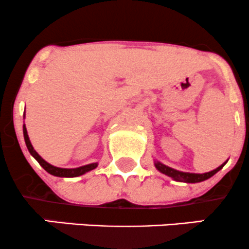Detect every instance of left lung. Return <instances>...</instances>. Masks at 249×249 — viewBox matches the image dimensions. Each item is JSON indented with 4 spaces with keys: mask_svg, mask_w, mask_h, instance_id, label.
Returning <instances> with one entry per match:
<instances>
[{
    "mask_svg": "<svg viewBox=\"0 0 249 249\" xmlns=\"http://www.w3.org/2000/svg\"><path fill=\"white\" fill-rule=\"evenodd\" d=\"M223 166H224V163L221 164L219 167H217L216 169H213V171H211V172L203 173V174H196V173H186V172L177 171V169H173V168H171V167L161 163V162L155 161V167L159 172L168 175V177H171L172 179H174L175 181L191 182V184H195V182H200V181H204V180L209 179V178H211L213 175L216 174L217 172L221 171L222 167Z\"/></svg>",
    "mask_w": 249,
    "mask_h": 249,
    "instance_id": "left-lung-1",
    "label": "left lung"
}]
</instances>
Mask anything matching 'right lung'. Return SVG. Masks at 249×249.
I'll list each match as a JSON object with an SVG mask.
<instances>
[{"instance_id":"1","label":"right lung","mask_w":249,"mask_h":249,"mask_svg":"<svg viewBox=\"0 0 249 249\" xmlns=\"http://www.w3.org/2000/svg\"><path fill=\"white\" fill-rule=\"evenodd\" d=\"M23 137H25L26 145H27V149H28V151L31 153V155H32L33 158H35L36 161L39 162V164H40V166L43 167L46 172L50 173V174L54 175V177H63V178L80 177V175L85 174V173L89 172V171H91V169H94L98 167V163H96V162L95 163H89V164H86V166L78 167V168H59V167H54V166H52V164L48 163V162H46L43 158H40V155H39V154L35 150V148H33L32 144H31V141H30V138H28L27 130H26L25 125H23Z\"/></svg>"}]
</instances>
